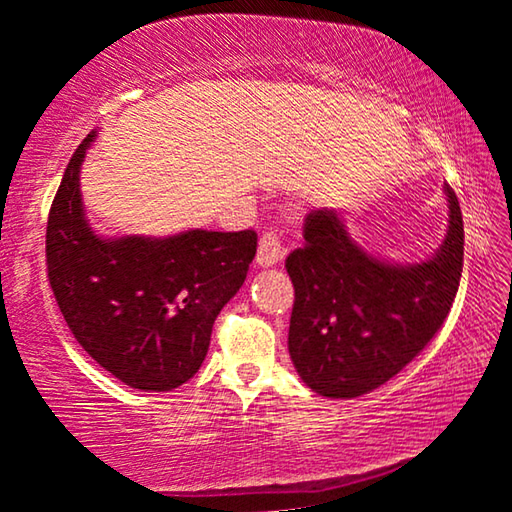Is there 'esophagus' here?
<instances>
[{
    "label": "esophagus",
    "mask_w": 512,
    "mask_h": 512,
    "mask_svg": "<svg viewBox=\"0 0 512 512\" xmlns=\"http://www.w3.org/2000/svg\"><path fill=\"white\" fill-rule=\"evenodd\" d=\"M282 257H284V248L280 244L277 232H264L262 239H259V246H257V257H255L257 266L268 268V266L280 262Z\"/></svg>",
    "instance_id": "obj_1"
}]
</instances>
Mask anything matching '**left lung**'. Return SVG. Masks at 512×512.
<instances>
[{
    "instance_id": "8db88e82",
    "label": "left lung",
    "mask_w": 512,
    "mask_h": 512,
    "mask_svg": "<svg viewBox=\"0 0 512 512\" xmlns=\"http://www.w3.org/2000/svg\"><path fill=\"white\" fill-rule=\"evenodd\" d=\"M447 235L420 262H391L350 235L345 216L320 207L305 246L287 257L296 289L289 354L311 391L352 400L375 391L422 352L456 298L463 273V214L445 185Z\"/></svg>"
}]
</instances>
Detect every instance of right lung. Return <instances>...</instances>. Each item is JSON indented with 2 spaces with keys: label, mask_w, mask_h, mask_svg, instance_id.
Listing matches in <instances>:
<instances>
[{
  "label": "right lung",
  "mask_w": 512,
  "mask_h": 512,
  "mask_svg": "<svg viewBox=\"0 0 512 512\" xmlns=\"http://www.w3.org/2000/svg\"><path fill=\"white\" fill-rule=\"evenodd\" d=\"M94 140L97 131L76 149L51 203L49 284L74 339L101 368L140 391H173L203 366L214 320L244 284L257 235H99L81 194Z\"/></svg>",
  "instance_id": "1"
}]
</instances>
